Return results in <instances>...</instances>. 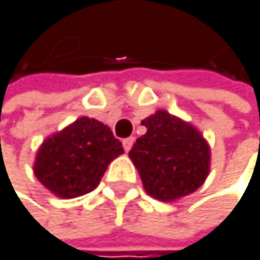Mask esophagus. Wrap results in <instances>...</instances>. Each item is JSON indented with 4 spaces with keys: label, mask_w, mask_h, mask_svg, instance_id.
Instances as JSON below:
<instances>
[{
    "label": "esophagus",
    "mask_w": 260,
    "mask_h": 260,
    "mask_svg": "<svg viewBox=\"0 0 260 260\" xmlns=\"http://www.w3.org/2000/svg\"><path fill=\"white\" fill-rule=\"evenodd\" d=\"M133 145H134V137H127V139L123 140V148H124V151H129V150L133 148Z\"/></svg>",
    "instance_id": "34e87169"
}]
</instances>
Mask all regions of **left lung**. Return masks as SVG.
Here are the masks:
<instances>
[{"mask_svg":"<svg viewBox=\"0 0 260 260\" xmlns=\"http://www.w3.org/2000/svg\"><path fill=\"white\" fill-rule=\"evenodd\" d=\"M142 124L147 133L136 140L129 158L147 194L161 202H175L199 189L211 161L204 134L167 110H156Z\"/></svg>","mask_w":260,"mask_h":260,"instance_id":"obj_1","label":"left lung"}]
</instances>
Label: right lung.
I'll return each mask as SVG.
<instances>
[{"label": "right lung", "instance_id": "right-lung-1", "mask_svg": "<svg viewBox=\"0 0 260 260\" xmlns=\"http://www.w3.org/2000/svg\"><path fill=\"white\" fill-rule=\"evenodd\" d=\"M123 153L107 124L80 117L42 142L32 172L56 197L74 199L91 192L109 164Z\"/></svg>", "mask_w": 260, "mask_h": 260}]
</instances>
